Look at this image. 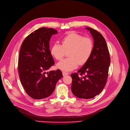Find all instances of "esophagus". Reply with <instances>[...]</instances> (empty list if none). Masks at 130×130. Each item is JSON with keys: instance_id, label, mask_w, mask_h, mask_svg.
Listing matches in <instances>:
<instances>
[{"instance_id": "1", "label": "esophagus", "mask_w": 130, "mask_h": 130, "mask_svg": "<svg viewBox=\"0 0 130 130\" xmlns=\"http://www.w3.org/2000/svg\"><path fill=\"white\" fill-rule=\"evenodd\" d=\"M62 75L63 76H67V75H68L69 73L68 72H62Z\"/></svg>"}]
</instances>
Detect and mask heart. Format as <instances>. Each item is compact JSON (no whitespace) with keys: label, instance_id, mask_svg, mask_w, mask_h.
I'll return each mask as SVG.
<instances>
[{"label":"heart","instance_id":"b5f03b06","mask_svg":"<svg viewBox=\"0 0 130 130\" xmlns=\"http://www.w3.org/2000/svg\"><path fill=\"white\" fill-rule=\"evenodd\" d=\"M62 45L58 43L53 44L51 53L58 60H61L69 52V58L57 64L59 69L66 71L75 69L79 65H84L90 58L94 49V43L91 38L75 32H70L61 40Z\"/></svg>","mask_w":130,"mask_h":130}]
</instances>
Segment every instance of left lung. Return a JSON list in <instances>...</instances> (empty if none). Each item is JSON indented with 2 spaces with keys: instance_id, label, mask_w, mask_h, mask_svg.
I'll return each instance as SVG.
<instances>
[{
  "instance_id": "left-lung-1",
  "label": "left lung",
  "mask_w": 130,
  "mask_h": 130,
  "mask_svg": "<svg viewBox=\"0 0 130 130\" xmlns=\"http://www.w3.org/2000/svg\"><path fill=\"white\" fill-rule=\"evenodd\" d=\"M86 28L89 30L94 39V51L87 62L78 72L71 75V91L79 98L90 99L100 94L105 86L110 60L103 35L93 28Z\"/></svg>"
}]
</instances>
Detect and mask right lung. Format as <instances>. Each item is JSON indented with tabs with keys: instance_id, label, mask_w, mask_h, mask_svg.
<instances>
[{
	"instance_id": "1",
	"label": "right lung",
	"mask_w": 130,
	"mask_h": 130,
	"mask_svg": "<svg viewBox=\"0 0 130 130\" xmlns=\"http://www.w3.org/2000/svg\"><path fill=\"white\" fill-rule=\"evenodd\" d=\"M58 31L52 28L35 30L22 43L18 70L21 84L26 93L33 99L50 96L58 80L63 77L61 70L46 72L54 64L49 41Z\"/></svg>"
}]
</instances>
